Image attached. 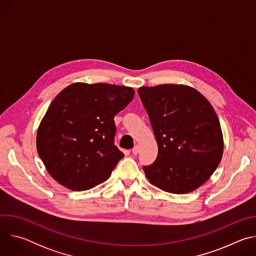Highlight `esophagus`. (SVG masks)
<instances>
[{
	"label": "esophagus",
	"instance_id": "esophagus-1",
	"mask_svg": "<svg viewBox=\"0 0 256 256\" xmlns=\"http://www.w3.org/2000/svg\"><path fill=\"white\" fill-rule=\"evenodd\" d=\"M138 152H140V146H134V147L132 148V153L134 154V155H136V154H138Z\"/></svg>",
	"mask_w": 256,
	"mask_h": 256
}]
</instances>
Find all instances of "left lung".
Returning <instances> with one entry per match:
<instances>
[{"label":"left lung","mask_w":256,"mask_h":256,"mask_svg":"<svg viewBox=\"0 0 256 256\" xmlns=\"http://www.w3.org/2000/svg\"><path fill=\"white\" fill-rule=\"evenodd\" d=\"M138 96L158 142V156L142 166L158 188L190 192L210 177L223 155V134L210 103L196 89L164 84L140 87Z\"/></svg>","instance_id":"8db88e82"}]
</instances>
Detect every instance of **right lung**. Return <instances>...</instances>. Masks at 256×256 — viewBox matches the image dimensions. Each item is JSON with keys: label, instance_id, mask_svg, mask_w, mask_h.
<instances>
[{"label": "right lung", "instance_id": "right-lung-1", "mask_svg": "<svg viewBox=\"0 0 256 256\" xmlns=\"http://www.w3.org/2000/svg\"><path fill=\"white\" fill-rule=\"evenodd\" d=\"M130 87L74 83L50 103L36 147L48 173L72 190H87L110 176L124 156L114 144V116L132 100Z\"/></svg>", "mask_w": 256, "mask_h": 256}]
</instances>
